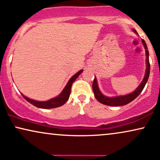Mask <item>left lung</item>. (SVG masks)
<instances>
[{
    "instance_id": "1",
    "label": "left lung",
    "mask_w": 160,
    "mask_h": 160,
    "mask_svg": "<svg viewBox=\"0 0 160 160\" xmlns=\"http://www.w3.org/2000/svg\"><path fill=\"white\" fill-rule=\"evenodd\" d=\"M132 31H133L136 34L138 35V32H136L135 29H134L133 28ZM142 43L145 48V50H146V72H145L143 79H142V82L140 83V84L136 88L135 90L133 91L132 92L129 93V94H127L125 95H118V96H115V97H107L103 95V93L101 92L100 90H99L98 82H97V78L95 76L94 81H93V83H92V90H93V92H94L95 98H96L99 102L103 103V104L104 105L112 106V107H118V106L126 105L128 104V103L132 102V101L134 100V99H135L140 94L141 92H142V90H143L145 85H146L147 82H148L149 74H150V63H149V58H148L149 53L148 51V48H147L146 43L145 42L144 39H142Z\"/></svg>"
}]
</instances>
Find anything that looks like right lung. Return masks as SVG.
I'll list each match as a JSON object with an SVG mask.
<instances>
[{
	"instance_id": "obj_1",
	"label": "right lung",
	"mask_w": 160,
	"mask_h": 160,
	"mask_svg": "<svg viewBox=\"0 0 160 160\" xmlns=\"http://www.w3.org/2000/svg\"><path fill=\"white\" fill-rule=\"evenodd\" d=\"M83 72V70H81L78 72H76L75 75H73L71 78H70V80L68 81V84H66L65 88L63 89V90L62 91V92L58 95V96L55 97V98L50 99L48 101H39L36 100H33L28 97L25 96L24 95H22V97L26 99L27 101H28L30 103H32V105L35 106V107L41 108V109H52V108H57L59 107H61L63 104L67 102L70 97V91H71V87L72 83L74 82L76 78L78 77V76Z\"/></svg>"
}]
</instances>
